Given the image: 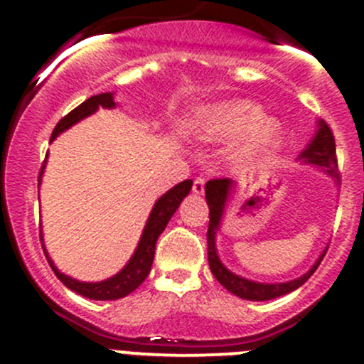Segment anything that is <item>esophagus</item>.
<instances>
[{
    "mask_svg": "<svg viewBox=\"0 0 364 364\" xmlns=\"http://www.w3.org/2000/svg\"><path fill=\"white\" fill-rule=\"evenodd\" d=\"M204 186H205V178L203 176H199V178H196V181H193V193H197V196H200V193H204Z\"/></svg>",
    "mask_w": 364,
    "mask_h": 364,
    "instance_id": "esophagus-1",
    "label": "esophagus"
}]
</instances>
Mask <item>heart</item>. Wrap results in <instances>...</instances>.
I'll return each instance as SVG.
<instances>
[{"label": "heart", "instance_id": "obj_1", "mask_svg": "<svg viewBox=\"0 0 364 364\" xmlns=\"http://www.w3.org/2000/svg\"><path fill=\"white\" fill-rule=\"evenodd\" d=\"M204 137L232 139L241 137L237 146V159L253 164L273 151L280 142V124L266 119L259 105L247 100L225 102L213 105L199 114V123Z\"/></svg>", "mask_w": 364, "mask_h": 364}]
</instances>
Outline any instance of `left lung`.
Here are the masks:
<instances>
[{"instance_id":"8db88e82","label":"left lung","mask_w":364,"mask_h":364,"mask_svg":"<svg viewBox=\"0 0 364 364\" xmlns=\"http://www.w3.org/2000/svg\"><path fill=\"white\" fill-rule=\"evenodd\" d=\"M299 160H303L304 164H311L324 168V171L329 172L336 181H340L335 135H333L331 128L328 127V123L318 121L317 134H315V137L311 139L308 148L301 153ZM232 186H234V181L227 178L211 179V181L205 183V200H208V205H209L208 260H209V267H211V273L215 274L216 280H218L227 291L232 292L234 296L241 297V299H248V301H269V299H274V297L285 296L289 294V292L299 289L301 285H303L304 282L315 273V269H317L318 264H321L324 253L318 257V260L310 267L308 273H304L303 277L296 278V280L285 282V284H259V282L247 280V278H241L237 277V274H234L232 271H229L222 264L218 253H216V230L220 229L223 209H225L227 199H229L230 192H232Z\"/></svg>"}]
</instances>
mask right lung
Instances as JSON below:
<instances>
[{
    "mask_svg": "<svg viewBox=\"0 0 364 364\" xmlns=\"http://www.w3.org/2000/svg\"><path fill=\"white\" fill-rule=\"evenodd\" d=\"M114 105L116 104H114L112 93H102V95H95V97L87 98V100L82 102L79 107H75L72 112H68L67 116L61 117V119L58 121L56 128H54L53 135H50V141L56 139L61 132H65L67 128L72 127V124H75L77 121L84 119V117H87L90 114L98 111V107L112 109ZM42 174H43V165L42 168H40L38 185H40V179H42ZM192 185H193L192 179H185V181L176 185L174 188L168 190L167 193H164V196L156 200L151 209V215H149L148 222H146L144 232H142L141 241H139L137 250H135L134 255H132V259L128 260L127 266H124L119 273L114 274L112 278H109V280L97 282V284H86V282L73 280V278H70L67 274L61 273V271H58V267L54 266L50 257L47 255L46 247H43L42 232H40V241H42L43 253H46L47 260H49L54 274L63 282V285H67L70 291L77 292V294L84 297H90V299H97V301L119 299V297H124L130 294V292H134L135 289H137L146 278H148L149 271H151L153 257H155L156 240H159L160 234L164 232L168 220H171V216L174 215L176 209L179 208L181 200L188 196V192L192 190Z\"/></svg>",
    "mask_w": 364,
    "mask_h": 364,
    "instance_id": "1",
    "label": "right lung"
}]
</instances>
